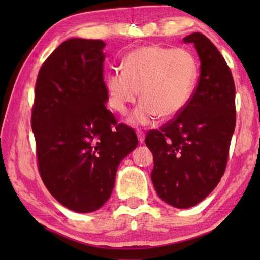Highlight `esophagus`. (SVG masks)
Masks as SVG:
<instances>
[{
	"label": "esophagus",
	"instance_id": "obj_1",
	"mask_svg": "<svg viewBox=\"0 0 260 260\" xmlns=\"http://www.w3.org/2000/svg\"><path fill=\"white\" fill-rule=\"evenodd\" d=\"M136 134H138V139L141 143L144 142V133L142 131H138L136 132Z\"/></svg>",
	"mask_w": 260,
	"mask_h": 260
}]
</instances>
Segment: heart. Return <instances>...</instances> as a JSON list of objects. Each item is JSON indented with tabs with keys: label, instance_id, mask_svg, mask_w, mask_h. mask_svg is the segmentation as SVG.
Wrapping results in <instances>:
<instances>
[{
	"label": "heart",
	"instance_id": "1",
	"mask_svg": "<svg viewBox=\"0 0 260 260\" xmlns=\"http://www.w3.org/2000/svg\"><path fill=\"white\" fill-rule=\"evenodd\" d=\"M199 77V64L190 51L159 46L141 47L127 54L122 70L107 76L109 104L126 114L129 104L142 100L129 117L134 126L149 125L157 116L171 119L191 99Z\"/></svg>",
	"mask_w": 260,
	"mask_h": 260
}]
</instances>
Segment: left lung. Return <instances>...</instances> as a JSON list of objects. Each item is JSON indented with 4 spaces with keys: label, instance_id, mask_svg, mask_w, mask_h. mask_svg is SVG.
<instances>
[{
    "label": "left lung",
    "instance_id": "left-lung-1",
    "mask_svg": "<svg viewBox=\"0 0 260 260\" xmlns=\"http://www.w3.org/2000/svg\"><path fill=\"white\" fill-rule=\"evenodd\" d=\"M183 42L192 43L200 57L199 82L187 107L144 140L153 156V187L178 209L195 206L217 187L236 122L234 79L225 58L202 33Z\"/></svg>",
    "mask_w": 260,
    "mask_h": 260
}]
</instances>
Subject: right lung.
<instances>
[{"instance_id": "obj_1", "label": "right lung", "mask_w": 260, "mask_h": 260, "mask_svg": "<svg viewBox=\"0 0 260 260\" xmlns=\"http://www.w3.org/2000/svg\"><path fill=\"white\" fill-rule=\"evenodd\" d=\"M102 40L69 39L39 71L32 109L39 172L65 208L88 213L103 206L135 132L105 107Z\"/></svg>"}]
</instances>
